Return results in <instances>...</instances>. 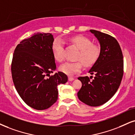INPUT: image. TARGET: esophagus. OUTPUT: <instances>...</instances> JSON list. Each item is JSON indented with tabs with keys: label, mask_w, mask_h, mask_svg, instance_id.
Segmentation results:
<instances>
[{
	"label": "esophagus",
	"mask_w": 135,
	"mask_h": 135,
	"mask_svg": "<svg viewBox=\"0 0 135 135\" xmlns=\"http://www.w3.org/2000/svg\"><path fill=\"white\" fill-rule=\"evenodd\" d=\"M74 78L73 77H71V76H69V77H68V80H69V81H72L74 80Z\"/></svg>",
	"instance_id": "34e87169"
}]
</instances>
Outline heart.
<instances>
[{
	"instance_id": "1",
	"label": "heart",
	"mask_w": 135,
	"mask_h": 135,
	"mask_svg": "<svg viewBox=\"0 0 135 135\" xmlns=\"http://www.w3.org/2000/svg\"><path fill=\"white\" fill-rule=\"evenodd\" d=\"M71 42L76 45L79 49V53L77 56V60L81 61L86 67L92 66L97 61L99 55V50L97 46L92 44L90 39L83 36H78L71 39ZM52 53L56 61L61 62L64 58V43L60 39L54 41L52 46ZM83 64L80 61L75 62H66L61 65L59 69L61 72L68 76H72L80 72Z\"/></svg>"
}]
</instances>
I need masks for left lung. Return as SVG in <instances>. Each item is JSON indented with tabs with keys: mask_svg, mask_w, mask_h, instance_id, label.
<instances>
[{
	"mask_svg": "<svg viewBox=\"0 0 135 135\" xmlns=\"http://www.w3.org/2000/svg\"><path fill=\"white\" fill-rule=\"evenodd\" d=\"M90 32L99 41L100 54L89 71L95 76L78 78L82 86L78 96L88 105L99 106L109 101L119 88L123 76V56L115 38L95 30Z\"/></svg>",
	"mask_w": 135,
	"mask_h": 135,
	"instance_id": "8db88e82",
	"label": "left lung"
}]
</instances>
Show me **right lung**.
<instances>
[{"instance_id": "right-lung-1", "label": "right lung", "mask_w": 135, "mask_h": 135, "mask_svg": "<svg viewBox=\"0 0 135 135\" xmlns=\"http://www.w3.org/2000/svg\"><path fill=\"white\" fill-rule=\"evenodd\" d=\"M51 33L34 34L17 46L11 64L12 80L18 94L30 107L43 110L57 100V86L68 76L56 69Z\"/></svg>"}]
</instances>
